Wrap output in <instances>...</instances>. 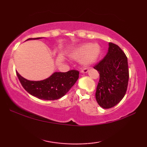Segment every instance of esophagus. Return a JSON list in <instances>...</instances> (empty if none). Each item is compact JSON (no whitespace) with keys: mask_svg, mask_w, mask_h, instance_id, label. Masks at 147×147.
<instances>
[{"mask_svg":"<svg viewBox=\"0 0 147 147\" xmlns=\"http://www.w3.org/2000/svg\"><path fill=\"white\" fill-rule=\"evenodd\" d=\"M80 71H81V73H86L88 72V68H83L81 69Z\"/></svg>","mask_w":147,"mask_h":147,"instance_id":"esophagus-1","label":"esophagus"}]
</instances>
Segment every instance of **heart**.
<instances>
[{
    "label": "heart",
    "instance_id": "heart-1",
    "mask_svg": "<svg viewBox=\"0 0 147 147\" xmlns=\"http://www.w3.org/2000/svg\"><path fill=\"white\" fill-rule=\"evenodd\" d=\"M100 54V47L96 43H85L74 50L72 57L75 59H81L85 65H89L97 60Z\"/></svg>",
    "mask_w": 147,
    "mask_h": 147
}]
</instances>
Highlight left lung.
<instances>
[{"instance_id": "1", "label": "left lung", "mask_w": 147, "mask_h": 147, "mask_svg": "<svg viewBox=\"0 0 147 147\" xmlns=\"http://www.w3.org/2000/svg\"><path fill=\"white\" fill-rule=\"evenodd\" d=\"M93 68L100 76L95 93L96 102L103 108H112L120 102L127 90V57L118 45L109 43L108 54Z\"/></svg>"}]
</instances>
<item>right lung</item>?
I'll return each instance as SVG.
<instances>
[{
    "instance_id": "right-lung-1",
    "label": "right lung",
    "mask_w": 147,
    "mask_h": 147,
    "mask_svg": "<svg viewBox=\"0 0 147 147\" xmlns=\"http://www.w3.org/2000/svg\"><path fill=\"white\" fill-rule=\"evenodd\" d=\"M29 38V39H38ZM24 89L32 95L47 100H57L63 96L74 86L79 77V71L71 70L66 73H54L49 78L41 81H30L22 77L16 72Z\"/></svg>"
}]
</instances>
